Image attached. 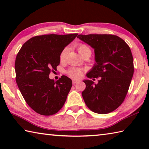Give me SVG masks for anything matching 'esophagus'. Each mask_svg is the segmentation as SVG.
<instances>
[{"mask_svg": "<svg viewBox=\"0 0 149 149\" xmlns=\"http://www.w3.org/2000/svg\"><path fill=\"white\" fill-rule=\"evenodd\" d=\"M79 81V80L77 79H73L72 80V83H73V85H75V84H77V83Z\"/></svg>", "mask_w": 149, "mask_h": 149, "instance_id": "esophagus-1", "label": "esophagus"}]
</instances>
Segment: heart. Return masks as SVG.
Returning a JSON list of instances; mask_svg holds the SVG:
<instances>
[{
    "label": "heart",
    "instance_id": "b5f03b06",
    "mask_svg": "<svg viewBox=\"0 0 149 149\" xmlns=\"http://www.w3.org/2000/svg\"><path fill=\"white\" fill-rule=\"evenodd\" d=\"M77 50H78V52H79V53L81 55L82 54H84V52H87V51L91 52V50L88 47L87 45H85L84 44L78 45H77ZM67 51H68V48H64V49L62 50V52H60V59L61 61L64 60L65 55H66V53H67ZM83 72H84V70L79 68L73 67L68 70V75L70 77L76 79V78H78V77L81 76L83 74Z\"/></svg>",
    "mask_w": 149,
    "mask_h": 149
}]
</instances>
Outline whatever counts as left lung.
I'll use <instances>...</instances> for the list:
<instances>
[{"label":"left lung","mask_w":149,"mask_h":149,"mask_svg":"<svg viewBox=\"0 0 149 149\" xmlns=\"http://www.w3.org/2000/svg\"><path fill=\"white\" fill-rule=\"evenodd\" d=\"M77 37L95 49L97 63L87 77H100L97 84L91 80L84 81L86 87L82 97L93 112L108 114L122 104L129 89L134 72L132 51L122 39L114 35H79Z\"/></svg>","instance_id":"left-lung-1"}]
</instances>
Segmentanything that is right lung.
<instances>
[{"instance_id":"add662e5","label":"right lung","mask_w":149,"mask_h":149,"mask_svg":"<svg viewBox=\"0 0 149 149\" xmlns=\"http://www.w3.org/2000/svg\"><path fill=\"white\" fill-rule=\"evenodd\" d=\"M77 35H37L25 42L17 54V87L27 104L39 114H56L66 100L72 79L62 75L55 81L49 74L59 65L60 52Z\"/></svg>"}]
</instances>
